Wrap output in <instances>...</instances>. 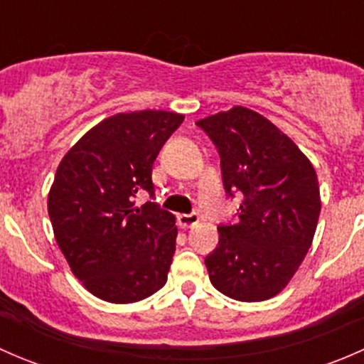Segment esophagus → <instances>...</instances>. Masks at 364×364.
I'll use <instances>...</instances> for the list:
<instances>
[{"label":"esophagus","instance_id":"obj_1","mask_svg":"<svg viewBox=\"0 0 364 364\" xmlns=\"http://www.w3.org/2000/svg\"><path fill=\"white\" fill-rule=\"evenodd\" d=\"M199 220H200L199 213H190V215H179L178 216L179 225L186 227V229H188V227H193L196 223H199Z\"/></svg>","mask_w":364,"mask_h":364}]
</instances>
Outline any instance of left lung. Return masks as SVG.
Masks as SVG:
<instances>
[{
  "mask_svg": "<svg viewBox=\"0 0 364 364\" xmlns=\"http://www.w3.org/2000/svg\"><path fill=\"white\" fill-rule=\"evenodd\" d=\"M218 149L223 188L243 203L220 223L205 257L216 291L237 301L277 296L294 277L317 229L321 192L310 160L269 119L247 107L197 121Z\"/></svg>",
  "mask_w": 364,
  "mask_h": 364,
  "instance_id": "8db88e82",
  "label": "left lung"
}]
</instances>
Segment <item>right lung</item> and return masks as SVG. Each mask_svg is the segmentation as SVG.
<instances>
[{
  "label": "right lung",
  "instance_id": "right-lung-1",
  "mask_svg": "<svg viewBox=\"0 0 364 364\" xmlns=\"http://www.w3.org/2000/svg\"><path fill=\"white\" fill-rule=\"evenodd\" d=\"M185 116L121 112L91 128L63 156L47 209L60 250L93 296L135 303L167 282L178 227L155 203L153 164ZM152 200L135 208L137 193Z\"/></svg>",
  "mask_w": 364,
  "mask_h": 364
}]
</instances>
